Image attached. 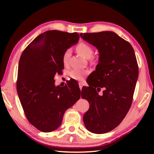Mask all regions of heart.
I'll return each mask as SVG.
<instances>
[{"label":"heart","mask_w":154,"mask_h":154,"mask_svg":"<svg viewBox=\"0 0 154 154\" xmlns=\"http://www.w3.org/2000/svg\"><path fill=\"white\" fill-rule=\"evenodd\" d=\"M94 58H95V57H94Z\"/></svg>","instance_id":"1"}]
</instances>
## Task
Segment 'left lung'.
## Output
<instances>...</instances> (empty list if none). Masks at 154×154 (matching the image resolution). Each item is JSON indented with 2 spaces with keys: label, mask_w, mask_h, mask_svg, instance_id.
<instances>
[{
  "label": "left lung",
  "mask_w": 154,
  "mask_h": 154,
  "mask_svg": "<svg viewBox=\"0 0 154 154\" xmlns=\"http://www.w3.org/2000/svg\"><path fill=\"white\" fill-rule=\"evenodd\" d=\"M75 43L68 41L65 32L49 30L35 38L20 58L18 94L29 122L40 131L57 129L65 111L80 99L77 85H56L54 80L64 69L65 53Z\"/></svg>",
  "instance_id": "left-lung-1"
}]
</instances>
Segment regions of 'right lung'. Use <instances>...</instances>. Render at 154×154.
I'll list each match as a JSON object with an SVG mask.
<instances>
[{"label":"right lung","instance_id":"right-lung-1","mask_svg":"<svg viewBox=\"0 0 154 154\" xmlns=\"http://www.w3.org/2000/svg\"><path fill=\"white\" fill-rule=\"evenodd\" d=\"M87 42L97 49L99 57L96 70L88 78L93 91L82 97L89 103L83 122L89 132L100 134L115 128L128 112L138 65L131 44L113 32L92 33Z\"/></svg>","mask_w":154,"mask_h":154}]
</instances>
